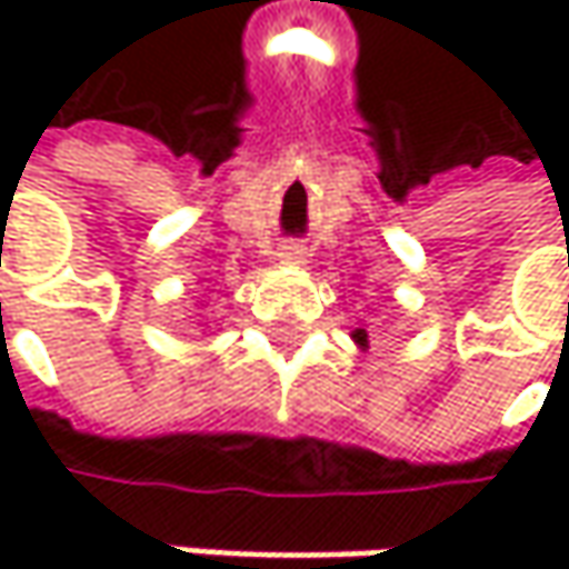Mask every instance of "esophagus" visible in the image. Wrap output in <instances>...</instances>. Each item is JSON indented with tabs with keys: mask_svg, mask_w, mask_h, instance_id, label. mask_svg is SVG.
Instances as JSON below:
<instances>
[{
	"mask_svg": "<svg viewBox=\"0 0 569 569\" xmlns=\"http://www.w3.org/2000/svg\"><path fill=\"white\" fill-rule=\"evenodd\" d=\"M302 257H306V247L296 243V240H289V243L280 247V260H283V263H302Z\"/></svg>",
	"mask_w": 569,
	"mask_h": 569,
	"instance_id": "esophagus-1",
	"label": "esophagus"
}]
</instances>
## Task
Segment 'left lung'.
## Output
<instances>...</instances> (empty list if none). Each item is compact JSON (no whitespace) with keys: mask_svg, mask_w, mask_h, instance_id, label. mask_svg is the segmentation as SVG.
<instances>
[{"mask_svg":"<svg viewBox=\"0 0 569 569\" xmlns=\"http://www.w3.org/2000/svg\"><path fill=\"white\" fill-rule=\"evenodd\" d=\"M356 339H359V346H366L369 339H366V329H356Z\"/></svg>","mask_w":569,"mask_h":569,"instance_id":"1","label":"left lung"}]
</instances>
